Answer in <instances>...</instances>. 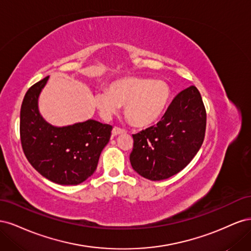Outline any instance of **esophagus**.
I'll return each mask as SVG.
<instances>
[{
    "label": "esophagus",
    "mask_w": 251,
    "mask_h": 251,
    "mask_svg": "<svg viewBox=\"0 0 251 251\" xmlns=\"http://www.w3.org/2000/svg\"><path fill=\"white\" fill-rule=\"evenodd\" d=\"M126 131L124 130V128L121 127H118V126H114L113 130H112V135L113 136H116V135H119V134H123L125 133Z\"/></svg>",
    "instance_id": "1"
}]
</instances>
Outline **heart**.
Wrapping results in <instances>:
<instances>
[{
  "instance_id": "b5f03b06",
  "label": "heart",
  "mask_w": 251,
  "mask_h": 251,
  "mask_svg": "<svg viewBox=\"0 0 251 251\" xmlns=\"http://www.w3.org/2000/svg\"><path fill=\"white\" fill-rule=\"evenodd\" d=\"M168 82L147 77L127 76L111 82L107 90L94 95V102L103 118H110L125 105V116L131 125L149 126L160 118L170 103Z\"/></svg>"
}]
</instances>
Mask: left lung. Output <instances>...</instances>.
<instances>
[{"label": "left lung", "mask_w": 251, "mask_h": 251, "mask_svg": "<svg viewBox=\"0 0 251 251\" xmlns=\"http://www.w3.org/2000/svg\"><path fill=\"white\" fill-rule=\"evenodd\" d=\"M206 130V110L199 90L184 89L156 126L133 134V170L151 181L168 179L193 160Z\"/></svg>", "instance_id": "8db88e82"}]
</instances>
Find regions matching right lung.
Returning <instances> with one entry per match:
<instances>
[{"label": "right lung", "mask_w": 251, "mask_h": 251, "mask_svg": "<svg viewBox=\"0 0 251 251\" xmlns=\"http://www.w3.org/2000/svg\"><path fill=\"white\" fill-rule=\"evenodd\" d=\"M49 76L29 88L23 100L20 136L29 163L48 180L62 185H77L93 175L112 126L87 120L56 127L44 120L37 100Z\"/></svg>", "instance_id": "obj_1"}]
</instances>
